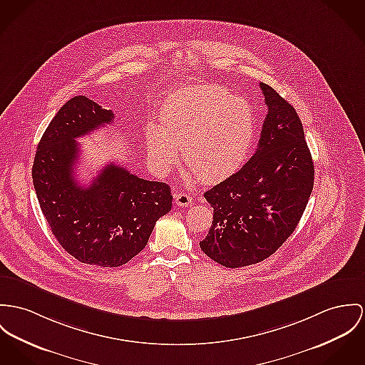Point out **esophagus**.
Segmentation results:
<instances>
[{
  "mask_svg": "<svg viewBox=\"0 0 365 365\" xmlns=\"http://www.w3.org/2000/svg\"><path fill=\"white\" fill-rule=\"evenodd\" d=\"M192 197L186 193H178L175 195V202L178 204V207H189L192 204Z\"/></svg>",
  "mask_w": 365,
  "mask_h": 365,
  "instance_id": "esophagus-1",
  "label": "esophagus"
}]
</instances>
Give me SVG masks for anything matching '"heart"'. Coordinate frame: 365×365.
Listing matches in <instances>:
<instances>
[{"instance_id": "1", "label": "heart", "mask_w": 365, "mask_h": 365, "mask_svg": "<svg viewBox=\"0 0 365 365\" xmlns=\"http://www.w3.org/2000/svg\"><path fill=\"white\" fill-rule=\"evenodd\" d=\"M163 126L147 129L151 163L168 169L182 148L183 161L204 183L236 173L250 155L255 122L250 104L221 86L202 84L172 93L161 106Z\"/></svg>"}]
</instances>
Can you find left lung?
<instances>
[{"label": "left lung", "instance_id": "1", "mask_svg": "<svg viewBox=\"0 0 365 365\" xmlns=\"http://www.w3.org/2000/svg\"><path fill=\"white\" fill-rule=\"evenodd\" d=\"M268 113L258 148L245 167L204 193L214 220L201 250L239 268L277 252L299 224L314 186V164L296 110L259 83Z\"/></svg>", "mask_w": 365, "mask_h": 365}]
</instances>
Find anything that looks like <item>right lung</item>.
Instances as JSON below:
<instances>
[{
  "instance_id": "1",
  "label": "right lung",
  "mask_w": 365,
  "mask_h": 365,
  "mask_svg": "<svg viewBox=\"0 0 365 365\" xmlns=\"http://www.w3.org/2000/svg\"><path fill=\"white\" fill-rule=\"evenodd\" d=\"M113 113L84 96L59 108L37 145L31 169L40 208L58 243L78 261L120 267L145 247L172 207L170 187L108 164L91 185L73 176L76 139L113 123Z\"/></svg>"
}]
</instances>
